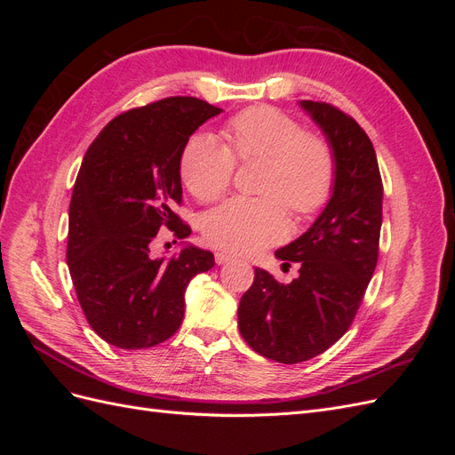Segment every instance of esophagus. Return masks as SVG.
<instances>
[{"label": "esophagus", "instance_id": "34e87169", "mask_svg": "<svg viewBox=\"0 0 455 455\" xmlns=\"http://www.w3.org/2000/svg\"><path fill=\"white\" fill-rule=\"evenodd\" d=\"M214 259H216L218 266H224V264H229V261H233V256H229L226 252H216Z\"/></svg>", "mask_w": 455, "mask_h": 455}]
</instances>
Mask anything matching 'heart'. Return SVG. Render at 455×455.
I'll list each match as a JSON object with an SVG mask.
<instances>
[{
	"mask_svg": "<svg viewBox=\"0 0 455 455\" xmlns=\"http://www.w3.org/2000/svg\"><path fill=\"white\" fill-rule=\"evenodd\" d=\"M229 149L211 134H194L180 156V178L191 196L211 203L231 186L235 159L266 161L261 199H231L204 216L203 233L214 249L251 254L284 237L283 203L309 214L328 199L334 184V157L324 140L304 134L294 119L267 106L233 117L226 127Z\"/></svg>",
	"mask_w": 455,
	"mask_h": 455,
	"instance_id": "heart-1",
	"label": "heart"
}]
</instances>
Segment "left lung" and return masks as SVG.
Segmentation results:
<instances>
[{
  "mask_svg": "<svg viewBox=\"0 0 455 455\" xmlns=\"http://www.w3.org/2000/svg\"><path fill=\"white\" fill-rule=\"evenodd\" d=\"M334 157V184L323 212L296 241L275 252L299 264L288 284L266 269L241 298L239 330L266 359L296 364L324 353L347 332L378 264L383 186L374 146L338 108L299 100Z\"/></svg>",
  "mask_w": 455,
  "mask_h": 455,
  "instance_id": "8db88e82",
  "label": "left lung"
}]
</instances>
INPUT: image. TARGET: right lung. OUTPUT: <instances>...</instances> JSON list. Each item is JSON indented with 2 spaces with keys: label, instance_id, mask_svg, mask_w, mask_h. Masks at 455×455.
I'll use <instances>...</instances> for the list:
<instances>
[{
  "label": "right lung",
  "instance_id": "obj_1",
  "mask_svg": "<svg viewBox=\"0 0 455 455\" xmlns=\"http://www.w3.org/2000/svg\"><path fill=\"white\" fill-rule=\"evenodd\" d=\"M222 109L172 96L112 119L89 146L70 201L66 261L79 306L109 346L146 349L169 339L184 319V294L214 256L194 244L151 258L169 228L191 229L172 209L182 201L180 156L204 121Z\"/></svg>",
  "mask_w": 455,
  "mask_h": 455
}]
</instances>
